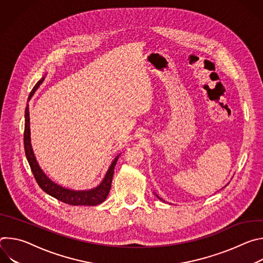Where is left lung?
<instances>
[{"label":"left lung","mask_w":263,"mask_h":263,"mask_svg":"<svg viewBox=\"0 0 263 263\" xmlns=\"http://www.w3.org/2000/svg\"><path fill=\"white\" fill-rule=\"evenodd\" d=\"M157 197H158V196H157ZM158 199H160V198H159V197H158ZM160 200H161V199H160ZM161 201H163V200H161Z\"/></svg>","instance_id":"8db88e82"}]
</instances>
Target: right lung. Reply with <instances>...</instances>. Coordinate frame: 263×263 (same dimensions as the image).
Returning a JSON list of instances; mask_svg holds the SVG:
<instances>
[{
	"mask_svg": "<svg viewBox=\"0 0 263 263\" xmlns=\"http://www.w3.org/2000/svg\"><path fill=\"white\" fill-rule=\"evenodd\" d=\"M44 81V78L40 80L35 84L33 89L30 92V96L28 100L31 99L35 90L37 89L42 82ZM24 146H25V153L28 159V162L30 164L31 171L34 175V178L37 182V184L40 185L41 189L47 193L48 195L52 196L53 198L57 199L58 201H61L65 204L68 205H73V206H78V205H85V206H96L101 203H103L111 189V182H112V177H114L115 173V167L117 164V161L120 157L121 154H119L114 162L111 163L104 180L102 183L96 187L95 190L90 191H84V192H74V191H69L66 189H63V187L55 184L52 182L41 170L39 163L36 161V158L34 156L33 149L31 146V141H30V119H29V106L27 105L26 110H25V132H24Z\"/></svg>",
	"mask_w": 263,
	"mask_h": 263,
	"instance_id": "add662e5",
	"label": "right lung"
}]
</instances>
